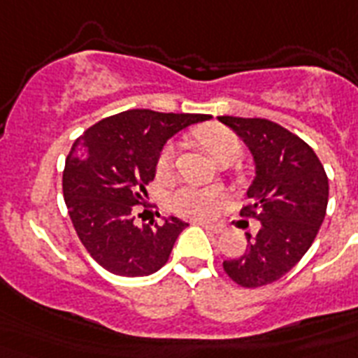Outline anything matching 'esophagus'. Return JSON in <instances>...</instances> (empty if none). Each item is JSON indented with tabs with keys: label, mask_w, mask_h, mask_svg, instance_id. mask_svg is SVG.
I'll return each mask as SVG.
<instances>
[{
	"label": "esophagus",
	"mask_w": 358,
	"mask_h": 358,
	"mask_svg": "<svg viewBox=\"0 0 358 358\" xmlns=\"http://www.w3.org/2000/svg\"><path fill=\"white\" fill-rule=\"evenodd\" d=\"M196 224H201L202 229L210 230L213 234H223L224 232V224H219V223H208V221H195Z\"/></svg>",
	"instance_id": "esophagus-1"
}]
</instances>
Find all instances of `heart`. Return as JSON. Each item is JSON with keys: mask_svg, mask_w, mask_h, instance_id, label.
<instances>
[{"mask_svg": "<svg viewBox=\"0 0 358 358\" xmlns=\"http://www.w3.org/2000/svg\"><path fill=\"white\" fill-rule=\"evenodd\" d=\"M196 139L201 141L202 146L210 152V156L217 162L221 157L236 154L239 156L241 152V143H239L238 135L232 129L213 124L206 126L196 131ZM176 157V146L174 143L163 145L157 156L156 169L159 174H165L171 171ZM224 201L223 189L213 187V185H196L187 184L182 185L171 195V208L178 215L184 217H195V219H208L219 212V208Z\"/></svg>", "mask_w": 358, "mask_h": 358, "instance_id": "b5f03b06", "label": "heart"}]
</instances>
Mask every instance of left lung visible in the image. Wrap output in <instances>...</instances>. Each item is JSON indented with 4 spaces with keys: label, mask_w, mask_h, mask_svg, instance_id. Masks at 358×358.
Segmentation results:
<instances>
[{
    "label": "left lung",
    "mask_w": 358,
    "mask_h": 358,
    "mask_svg": "<svg viewBox=\"0 0 358 358\" xmlns=\"http://www.w3.org/2000/svg\"><path fill=\"white\" fill-rule=\"evenodd\" d=\"M249 146L256 176L247 189L241 217L260 221L247 236L239 258L224 260V273L243 288L284 277L310 249L329 201V180L316 152L295 134L267 119L219 117Z\"/></svg>",
    "instance_id": "8db88e82"
}]
</instances>
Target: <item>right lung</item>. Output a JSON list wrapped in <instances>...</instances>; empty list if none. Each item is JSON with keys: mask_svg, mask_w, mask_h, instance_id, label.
Returning a JSON list of instances; mask_svg holds the SVG:
<instances>
[{"mask_svg": "<svg viewBox=\"0 0 358 358\" xmlns=\"http://www.w3.org/2000/svg\"><path fill=\"white\" fill-rule=\"evenodd\" d=\"M210 115L129 109L100 120L76 139L63 171V196L87 252L113 275L146 277L167 264L187 223L135 224L156 176L159 150L180 129Z\"/></svg>", "mask_w": 358, "mask_h": 358, "instance_id": "add662e5", "label": "right lung"}]
</instances>
